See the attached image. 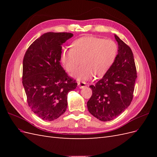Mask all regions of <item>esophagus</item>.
Masks as SVG:
<instances>
[{
    "mask_svg": "<svg viewBox=\"0 0 157 157\" xmlns=\"http://www.w3.org/2000/svg\"><path fill=\"white\" fill-rule=\"evenodd\" d=\"M77 84H78V86H79L80 88H83L84 87H86V82H78Z\"/></svg>",
    "mask_w": 157,
    "mask_h": 157,
    "instance_id": "esophagus-1",
    "label": "esophagus"
}]
</instances>
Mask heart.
I'll use <instances>...</instances> for the list:
<instances>
[{"label": "heart", "mask_w": 157, "mask_h": 157, "mask_svg": "<svg viewBox=\"0 0 157 157\" xmlns=\"http://www.w3.org/2000/svg\"><path fill=\"white\" fill-rule=\"evenodd\" d=\"M72 48H65L61 59L65 69L73 73L81 61L82 65L74 76L78 80H88L94 75L101 77L105 74L115 61L118 48L112 40L95 36H84L75 40Z\"/></svg>", "instance_id": "obj_1"}]
</instances>
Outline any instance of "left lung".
I'll return each mask as SVG.
<instances>
[{
    "label": "left lung",
    "mask_w": 157,
    "mask_h": 157,
    "mask_svg": "<svg viewBox=\"0 0 157 157\" xmlns=\"http://www.w3.org/2000/svg\"><path fill=\"white\" fill-rule=\"evenodd\" d=\"M118 54L105 75L90 86L92 95L87 102L88 111L101 121H109L119 116L130 105L137 78L131 48L115 35Z\"/></svg>",
    "instance_id": "left-lung-1"
}]
</instances>
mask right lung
Instances as JSON below:
<instances>
[{
	"label": "right lung",
	"mask_w": 157,
	"mask_h": 157,
	"mask_svg": "<svg viewBox=\"0 0 157 157\" xmlns=\"http://www.w3.org/2000/svg\"><path fill=\"white\" fill-rule=\"evenodd\" d=\"M73 36L71 33H44L29 46L23 58L22 83L28 105L44 121L63 115L68 93L77 86L60 64L61 45Z\"/></svg>",
	"instance_id": "1"
}]
</instances>
